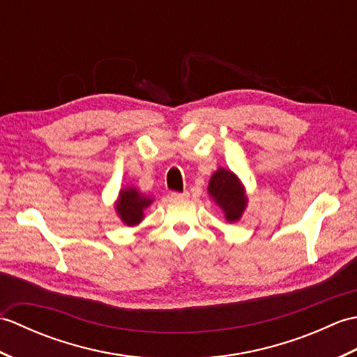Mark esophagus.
<instances>
[{
    "label": "esophagus",
    "mask_w": 357,
    "mask_h": 357,
    "mask_svg": "<svg viewBox=\"0 0 357 357\" xmlns=\"http://www.w3.org/2000/svg\"><path fill=\"white\" fill-rule=\"evenodd\" d=\"M172 198L173 199H185V198H188V192H172Z\"/></svg>",
    "instance_id": "1"
}]
</instances>
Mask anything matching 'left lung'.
Here are the masks:
<instances>
[{
    "mask_svg": "<svg viewBox=\"0 0 357 357\" xmlns=\"http://www.w3.org/2000/svg\"><path fill=\"white\" fill-rule=\"evenodd\" d=\"M208 193L213 201L222 208L227 222H236L247 207V196L244 185L233 172L219 169L211 174Z\"/></svg>",
    "mask_w": 357,
    "mask_h": 357,
    "instance_id": "left-lung-1",
    "label": "left lung"
}]
</instances>
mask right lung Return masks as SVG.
Masks as SVG:
<instances>
[{"label":"right lung","mask_w":357,"mask_h":357,"mask_svg":"<svg viewBox=\"0 0 357 357\" xmlns=\"http://www.w3.org/2000/svg\"><path fill=\"white\" fill-rule=\"evenodd\" d=\"M153 199L149 196L141 195L136 188L127 187L119 192V199L116 202V213L121 221L128 227L138 225L144 218V210H146Z\"/></svg>","instance_id":"1"}]
</instances>
